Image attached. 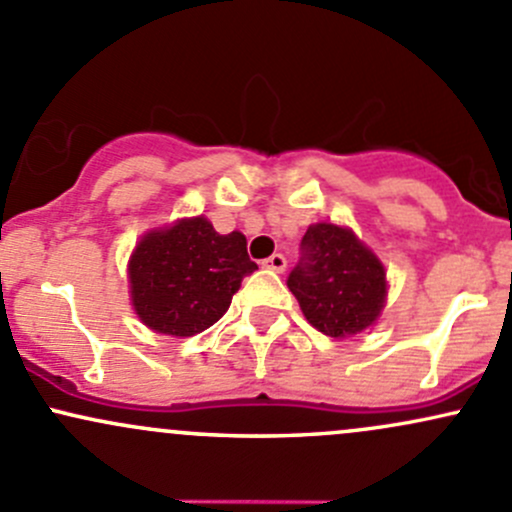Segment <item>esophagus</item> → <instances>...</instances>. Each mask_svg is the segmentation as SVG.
I'll list each match as a JSON object with an SVG mask.
<instances>
[{
  "label": "esophagus",
  "mask_w": 512,
  "mask_h": 512,
  "mask_svg": "<svg viewBox=\"0 0 512 512\" xmlns=\"http://www.w3.org/2000/svg\"><path fill=\"white\" fill-rule=\"evenodd\" d=\"M285 266H288V261H285L283 254H273L271 258H266V261H263V268H268V271H276V273H283Z\"/></svg>",
  "instance_id": "esophagus-1"
}]
</instances>
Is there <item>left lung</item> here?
Returning a JSON list of instances; mask_svg holds the SVG:
<instances>
[{
  "label": "left lung",
  "instance_id": "8db88e82",
  "mask_svg": "<svg viewBox=\"0 0 512 512\" xmlns=\"http://www.w3.org/2000/svg\"><path fill=\"white\" fill-rule=\"evenodd\" d=\"M305 320L334 339L376 324L388 295L381 258L351 229L317 222L302 236V258L288 276Z\"/></svg>",
  "mask_w": 512,
  "mask_h": 512
}]
</instances>
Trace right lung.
I'll return each instance as SVG.
<instances>
[{
    "mask_svg": "<svg viewBox=\"0 0 512 512\" xmlns=\"http://www.w3.org/2000/svg\"><path fill=\"white\" fill-rule=\"evenodd\" d=\"M256 268L241 232H214L202 214L178 219L146 232L131 251V305L153 332L192 337L229 310L241 280Z\"/></svg>",
    "mask_w": 512,
    "mask_h": 512,
    "instance_id": "right-lung-1",
    "label": "right lung"
}]
</instances>
